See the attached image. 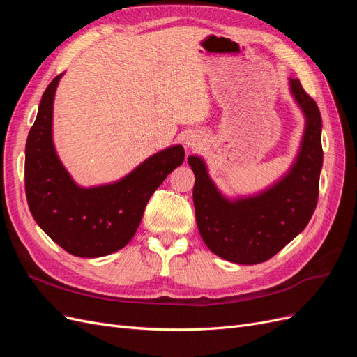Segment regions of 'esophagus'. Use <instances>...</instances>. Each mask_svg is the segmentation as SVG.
<instances>
[{
	"label": "esophagus",
	"mask_w": 357,
	"mask_h": 357,
	"mask_svg": "<svg viewBox=\"0 0 357 357\" xmlns=\"http://www.w3.org/2000/svg\"><path fill=\"white\" fill-rule=\"evenodd\" d=\"M185 144H186L188 149H197V147H199V144H201V138L189 137V138L186 139V142H185Z\"/></svg>",
	"instance_id": "obj_1"
}]
</instances>
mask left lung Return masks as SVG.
Masks as SVG:
<instances>
[{"label": "left lung", "instance_id": "8db88e82", "mask_svg": "<svg viewBox=\"0 0 357 357\" xmlns=\"http://www.w3.org/2000/svg\"><path fill=\"white\" fill-rule=\"evenodd\" d=\"M289 83L305 116V131L294 165L274 186L253 197L228 199L211 181L205 162L188 158L195 174L193 204L201 238L214 255L234 264L271 259L305 229L316 210L323 165L321 116L301 82Z\"/></svg>", "mask_w": 357, "mask_h": 357}]
</instances>
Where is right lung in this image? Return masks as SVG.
Segmentation results:
<instances>
[{
	"mask_svg": "<svg viewBox=\"0 0 357 357\" xmlns=\"http://www.w3.org/2000/svg\"><path fill=\"white\" fill-rule=\"evenodd\" d=\"M62 74L41 96L25 147V192L40 228L70 255L100 257L125 247L138 229L146 205L185 149L171 146L110 185L80 188L59 160L52 139L53 98Z\"/></svg>",
	"mask_w": 357,
	"mask_h": 357,
	"instance_id": "1",
	"label": "right lung"
}]
</instances>
